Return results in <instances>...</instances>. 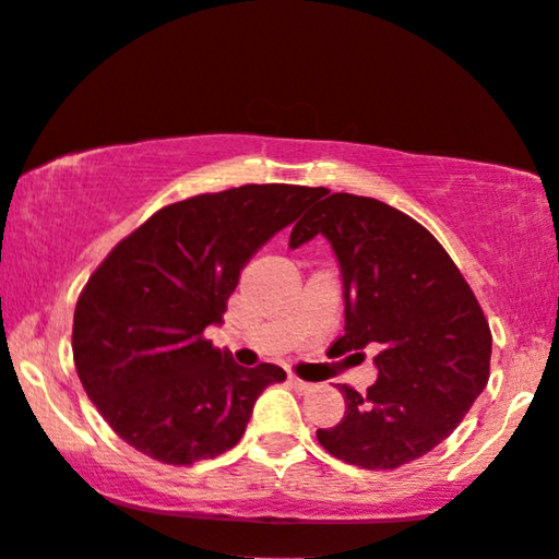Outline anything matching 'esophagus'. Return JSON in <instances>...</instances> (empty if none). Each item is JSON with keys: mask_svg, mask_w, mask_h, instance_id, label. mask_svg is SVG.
<instances>
[{"mask_svg": "<svg viewBox=\"0 0 559 559\" xmlns=\"http://www.w3.org/2000/svg\"><path fill=\"white\" fill-rule=\"evenodd\" d=\"M288 385H292V389H294L296 393H309V391H314V383L301 381V378H296V376H288Z\"/></svg>", "mask_w": 559, "mask_h": 559, "instance_id": "34e87169", "label": "esophagus"}]
</instances>
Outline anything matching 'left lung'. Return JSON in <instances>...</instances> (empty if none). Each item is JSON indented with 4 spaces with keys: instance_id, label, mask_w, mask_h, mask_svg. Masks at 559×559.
<instances>
[{
    "instance_id": "obj_1",
    "label": "left lung",
    "mask_w": 559,
    "mask_h": 559,
    "mask_svg": "<svg viewBox=\"0 0 559 559\" xmlns=\"http://www.w3.org/2000/svg\"><path fill=\"white\" fill-rule=\"evenodd\" d=\"M322 191L296 222L292 248L322 233L345 284V349L370 342L378 381L340 383L345 416L317 429L342 463L393 471L448 440L490 376V326L437 237L408 214L355 193Z\"/></svg>"
}]
</instances>
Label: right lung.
Wrapping results in <instances>:
<instances>
[{"label":"right lung","mask_w":559,"mask_h":559,"mask_svg":"<svg viewBox=\"0 0 559 559\" xmlns=\"http://www.w3.org/2000/svg\"><path fill=\"white\" fill-rule=\"evenodd\" d=\"M322 189L245 183L168 204L119 240L73 311V362L86 396L130 448L193 465L235 448L255 399L286 370L237 366L204 337L242 265Z\"/></svg>","instance_id":"right-lung-1"}]
</instances>
